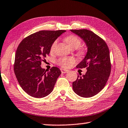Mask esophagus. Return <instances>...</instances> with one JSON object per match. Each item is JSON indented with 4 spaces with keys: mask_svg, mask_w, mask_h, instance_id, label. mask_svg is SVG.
Here are the masks:
<instances>
[{
    "mask_svg": "<svg viewBox=\"0 0 128 128\" xmlns=\"http://www.w3.org/2000/svg\"><path fill=\"white\" fill-rule=\"evenodd\" d=\"M60 70H61V72L62 73H66L68 72V70H66V69H60Z\"/></svg>",
    "mask_w": 128,
    "mask_h": 128,
    "instance_id": "esophagus-1",
    "label": "esophagus"
}]
</instances>
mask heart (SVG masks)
<instances>
[{"mask_svg": "<svg viewBox=\"0 0 128 128\" xmlns=\"http://www.w3.org/2000/svg\"><path fill=\"white\" fill-rule=\"evenodd\" d=\"M65 40H66L67 45L71 48H73L76 49L78 48L81 44V40L78 37H77V36H66V39H65ZM56 44H57V40H55L51 46V51H52L54 48H55ZM80 54H82L83 51H80ZM75 62L76 60L73 58H62L58 60V62L60 66L64 67V68H69L71 66V64L74 63Z\"/></svg>", "mask_w": 128, "mask_h": 128, "instance_id": "1", "label": "heart"}]
</instances>
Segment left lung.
Masks as SVG:
<instances>
[{"label":"left lung","instance_id":"obj_1","mask_svg":"<svg viewBox=\"0 0 128 128\" xmlns=\"http://www.w3.org/2000/svg\"><path fill=\"white\" fill-rule=\"evenodd\" d=\"M82 40L87 52L77 68H86L85 74L78 75L73 82L74 92L83 98L96 95L104 87L111 73L110 51L106 43L94 32L87 29L70 30Z\"/></svg>","mask_w":128,"mask_h":128}]
</instances>
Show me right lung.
<instances>
[{"instance_id": "right-lung-1", "label": "right lung", "mask_w": 128, "mask_h": 128, "mask_svg": "<svg viewBox=\"0 0 128 128\" xmlns=\"http://www.w3.org/2000/svg\"><path fill=\"white\" fill-rule=\"evenodd\" d=\"M66 30H42L21 41L15 54L14 72L19 84L30 96L41 98L52 92L61 71L56 66L46 72L41 67L53 43Z\"/></svg>"}]
</instances>
